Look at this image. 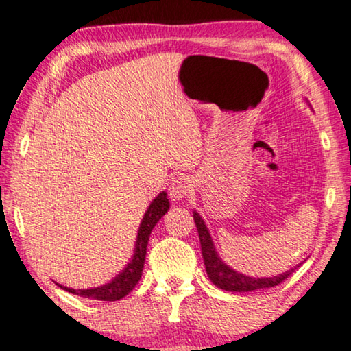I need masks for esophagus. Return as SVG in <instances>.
<instances>
[{
    "mask_svg": "<svg viewBox=\"0 0 351 351\" xmlns=\"http://www.w3.org/2000/svg\"><path fill=\"white\" fill-rule=\"evenodd\" d=\"M191 191H193L191 180L185 176L176 177V179L169 183V188H168V194L171 200H182L183 197L189 196Z\"/></svg>",
    "mask_w": 351,
    "mask_h": 351,
    "instance_id": "esophagus-1",
    "label": "esophagus"
}]
</instances>
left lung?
<instances>
[{"instance_id":"1","label":"left lung","mask_w":351,"mask_h":351,"mask_svg":"<svg viewBox=\"0 0 351 351\" xmlns=\"http://www.w3.org/2000/svg\"><path fill=\"white\" fill-rule=\"evenodd\" d=\"M194 222H196L197 232H199V239H200V247H202V256L206 269V275L211 280V283L217 288L230 292H250L256 289H266V288H274V286L280 285L281 281L286 280L289 275L295 271V267L289 269L283 274L277 275V277H266V278H255L249 277V275H244L238 271H234L228 266V264L221 260L219 254H217L213 239H211V234L208 228L205 226V221L200 217L197 211H193Z\"/></svg>"}]
</instances>
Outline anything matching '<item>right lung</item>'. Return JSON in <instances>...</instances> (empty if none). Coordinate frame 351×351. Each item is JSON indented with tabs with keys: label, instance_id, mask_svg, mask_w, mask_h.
Instances as JSON below:
<instances>
[{
	"label": "right lung",
	"instance_id": "right-lung-1",
	"mask_svg": "<svg viewBox=\"0 0 351 351\" xmlns=\"http://www.w3.org/2000/svg\"><path fill=\"white\" fill-rule=\"evenodd\" d=\"M166 196H168V194L162 191L152 200L151 205H149L147 211L145 213V216H143L140 228H138L135 250H134V255H132V260L128 263V266L123 269V272H119L117 277L110 281V283H106L91 289H73V288H66V286L59 285L60 288L71 292V294H76L85 298H95V300H102V302H117L128 295L141 278L143 267H145L147 241H149V237H151L152 228L155 227V223L168 213L169 210V200L166 199Z\"/></svg>",
	"mask_w": 351,
	"mask_h": 351
}]
</instances>
